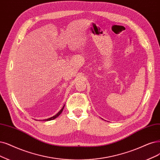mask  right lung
<instances>
[{"label": "right lung", "mask_w": 160, "mask_h": 160, "mask_svg": "<svg viewBox=\"0 0 160 160\" xmlns=\"http://www.w3.org/2000/svg\"><path fill=\"white\" fill-rule=\"evenodd\" d=\"M64 105L63 106V108L59 111V112L58 113H57V114H56L55 116H53V117H50V118H49V119H45V120H43V121H51V120H53V119H56V118L57 117H58L59 116V115H61V113H62V110H63V109H64Z\"/></svg>", "instance_id": "right-lung-1"}]
</instances>
